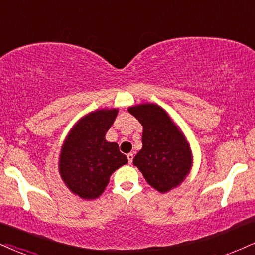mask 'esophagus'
I'll return each mask as SVG.
<instances>
[{"label": "esophagus", "mask_w": 255, "mask_h": 255, "mask_svg": "<svg viewBox=\"0 0 255 255\" xmlns=\"http://www.w3.org/2000/svg\"><path fill=\"white\" fill-rule=\"evenodd\" d=\"M127 159H128V162H129V164H131V162H133V159H134L133 153H128V154H127Z\"/></svg>", "instance_id": "1"}]
</instances>
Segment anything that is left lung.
Returning a JSON list of instances; mask_svg holds the SVG:
<instances>
[{
    "label": "left lung",
    "instance_id": "left-lung-1",
    "mask_svg": "<svg viewBox=\"0 0 255 255\" xmlns=\"http://www.w3.org/2000/svg\"><path fill=\"white\" fill-rule=\"evenodd\" d=\"M142 125V149L133 164L149 185L160 192L176 188L191 168V152L185 137L161 107L141 104L128 109Z\"/></svg>",
    "mask_w": 255,
    "mask_h": 255
}]
</instances>
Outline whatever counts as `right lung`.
<instances>
[{"label": "right lung", "instance_id": "right-lung-1", "mask_svg": "<svg viewBox=\"0 0 255 255\" xmlns=\"http://www.w3.org/2000/svg\"><path fill=\"white\" fill-rule=\"evenodd\" d=\"M118 109H102L84 116L64 143L59 172L73 194L84 199L97 198L108 185L110 174L127 164L116 142L106 133L114 124Z\"/></svg>", "mask_w": 255, "mask_h": 255}]
</instances>
